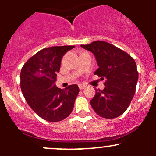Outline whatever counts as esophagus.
I'll list each match as a JSON object with an SVG mask.
<instances>
[{"label":"esophagus","mask_w":156,"mask_h":156,"mask_svg":"<svg viewBox=\"0 0 156 156\" xmlns=\"http://www.w3.org/2000/svg\"><path fill=\"white\" fill-rule=\"evenodd\" d=\"M78 87H79L80 90H83L84 88L86 87V85H84V84H79V85H78Z\"/></svg>","instance_id":"obj_1"}]
</instances>
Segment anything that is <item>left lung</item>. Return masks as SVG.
<instances>
[{
    "label": "left lung",
    "instance_id": "8db88e82",
    "mask_svg": "<svg viewBox=\"0 0 156 156\" xmlns=\"http://www.w3.org/2000/svg\"><path fill=\"white\" fill-rule=\"evenodd\" d=\"M81 46L94 53L99 66L94 75L105 79V88L96 90L91 106L104 119L119 117L128 108L136 90L138 72L134 59L124 50L103 41Z\"/></svg>",
    "mask_w": 156,
    "mask_h": 156
}]
</instances>
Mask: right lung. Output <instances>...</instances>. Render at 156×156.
<instances>
[{"instance_id":"obj_1","label":"right lung","mask_w":156,"mask_h":156,"mask_svg":"<svg viewBox=\"0 0 156 156\" xmlns=\"http://www.w3.org/2000/svg\"><path fill=\"white\" fill-rule=\"evenodd\" d=\"M75 46L44 48L28 59L21 69L20 87L29 106L38 116L50 122L67 118L79 93L76 84L65 90L55 85L61 60Z\"/></svg>"}]
</instances>
